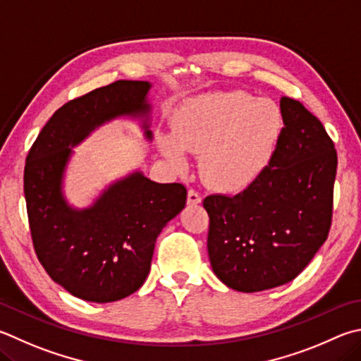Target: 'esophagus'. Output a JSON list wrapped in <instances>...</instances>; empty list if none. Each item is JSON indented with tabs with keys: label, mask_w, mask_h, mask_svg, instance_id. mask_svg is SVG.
<instances>
[{
	"label": "esophagus",
	"mask_w": 361,
	"mask_h": 361,
	"mask_svg": "<svg viewBox=\"0 0 361 361\" xmlns=\"http://www.w3.org/2000/svg\"><path fill=\"white\" fill-rule=\"evenodd\" d=\"M200 202H202V195L197 191H194V189H189V191H188V203H189V205H197V203H200Z\"/></svg>",
	"instance_id": "esophagus-1"
}]
</instances>
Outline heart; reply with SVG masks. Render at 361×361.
I'll return each instance as SVG.
<instances>
[{
    "label": "heart",
    "mask_w": 361,
    "mask_h": 361,
    "mask_svg": "<svg viewBox=\"0 0 361 361\" xmlns=\"http://www.w3.org/2000/svg\"><path fill=\"white\" fill-rule=\"evenodd\" d=\"M283 114L270 99L231 91L189 101L173 115V134L161 133L166 159L185 172V152L202 156V176L219 191H241L264 173L276 149Z\"/></svg>",
    "instance_id": "1"
}]
</instances>
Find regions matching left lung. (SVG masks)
<instances>
[{"label":"left lung","instance_id":"8db88e82","mask_svg":"<svg viewBox=\"0 0 361 361\" xmlns=\"http://www.w3.org/2000/svg\"><path fill=\"white\" fill-rule=\"evenodd\" d=\"M284 128L257 180L233 197L208 195V257L238 292L290 283L329 237L338 156L324 124L300 101L281 97Z\"/></svg>","mask_w":361,"mask_h":361}]
</instances>
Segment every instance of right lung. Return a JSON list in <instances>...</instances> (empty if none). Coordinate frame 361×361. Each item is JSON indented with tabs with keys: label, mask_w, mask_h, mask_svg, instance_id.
<instances>
[{
	"label": "right lung",
	"mask_w": 361,
	"mask_h": 361,
	"mask_svg": "<svg viewBox=\"0 0 361 361\" xmlns=\"http://www.w3.org/2000/svg\"><path fill=\"white\" fill-rule=\"evenodd\" d=\"M152 83L118 80L64 104L39 133L25 164L23 189L32 245L49 276L71 295L93 303L129 297L152 267L154 243L186 205L180 183H156L140 170L116 180L87 208L63 191L72 148L102 124L129 116L149 130Z\"/></svg>",
	"instance_id": "obj_1"
}]
</instances>
